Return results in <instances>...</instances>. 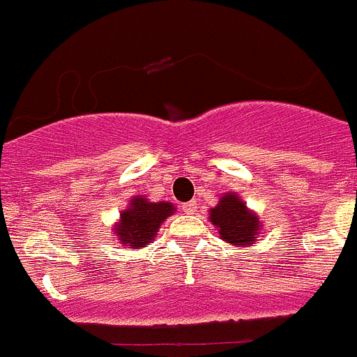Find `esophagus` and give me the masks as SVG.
I'll return each instance as SVG.
<instances>
[{"label": "esophagus", "mask_w": 357, "mask_h": 357, "mask_svg": "<svg viewBox=\"0 0 357 357\" xmlns=\"http://www.w3.org/2000/svg\"><path fill=\"white\" fill-rule=\"evenodd\" d=\"M182 208L185 213H194V211H196V201H187V203H183Z\"/></svg>", "instance_id": "1"}]
</instances>
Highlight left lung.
<instances>
[{"label":"left lung","mask_w":357,"mask_h":357,"mask_svg":"<svg viewBox=\"0 0 357 357\" xmlns=\"http://www.w3.org/2000/svg\"><path fill=\"white\" fill-rule=\"evenodd\" d=\"M210 222L218 231V238L236 248L255 245L264 229L259 215L236 192L222 194L217 206L210 208Z\"/></svg>","instance_id":"left-lung-1"}]
</instances>
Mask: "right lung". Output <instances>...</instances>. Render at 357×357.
<instances>
[{"mask_svg": "<svg viewBox=\"0 0 357 357\" xmlns=\"http://www.w3.org/2000/svg\"><path fill=\"white\" fill-rule=\"evenodd\" d=\"M174 213L175 206L168 201L153 203L146 196H133L128 206L119 213L112 231L119 245L140 250L156 239L161 224Z\"/></svg>", "mask_w": 357, "mask_h": 357, "instance_id": "add662e5", "label": "right lung"}]
</instances>
